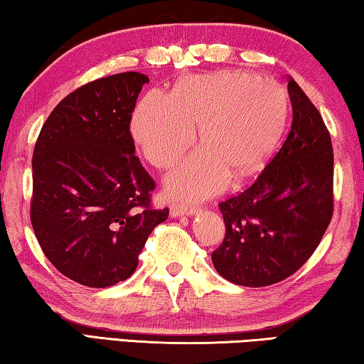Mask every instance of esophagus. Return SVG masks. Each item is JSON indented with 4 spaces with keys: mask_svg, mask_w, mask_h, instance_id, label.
I'll list each match as a JSON object with an SVG mask.
<instances>
[{
    "mask_svg": "<svg viewBox=\"0 0 364 364\" xmlns=\"http://www.w3.org/2000/svg\"><path fill=\"white\" fill-rule=\"evenodd\" d=\"M199 212V208L196 205H181V204H175L170 208V215L171 217H181V215H194Z\"/></svg>",
    "mask_w": 364,
    "mask_h": 364,
    "instance_id": "esophagus-1",
    "label": "esophagus"
}]
</instances>
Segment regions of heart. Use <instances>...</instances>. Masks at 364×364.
<instances>
[{"instance_id": "b5f03b06", "label": "heart", "mask_w": 364, "mask_h": 364, "mask_svg": "<svg viewBox=\"0 0 364 364\" xmlns=\"http://www.w3.org/2000/svg\"><path fill=\"white\" fill-rule=\"evenodd\" d=\"M287 117L281 86L247 72L221 70L183 77L171 95L149 91L134 110L132 132L146 159L170 168L194 143H200L167 178V191L199 199L218 191L232 171L245 176L260 170L278 147Z\"/></svg>"}]
</instances>
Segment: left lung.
<instances>
[{"instance_id":"left-lung-1","label":"left lung","mask_w":364,"mask_h":364,"mask_svg":"<svg viewBox=\"0 0 364 364\" xmlns=\"http://www.w3.org/2000/svg\"><path fill=\"white\" fill-rule=\"evenodd\" d=\"M292 125L257 180L220 202L223 242L215 269L232 284L264 287L292 276L313 255L334 213V152L313 102L289 77Z\"/></svg>"}]
</instances>
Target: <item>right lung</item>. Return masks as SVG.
Instances as JSON below:
<instances>
[{
  "label": "right lung",
  "mask_w": 364,
  "mask_h": 364,
  "mask_svg": "<svg viewBox=\"0 0 364 364\" xmlns=\"http://www.w3.org/2000/svg\"><path fill=\"white\" fill-rule=\"evenodd\" d=\"M144 73L93 80L60 101L33 149L30 221L53 267L88 287L125 281L168 208H152L156 181L134 156L132 114Z\"/></svg>",
  "instance_id": "obj_1"
}]
</instances>
